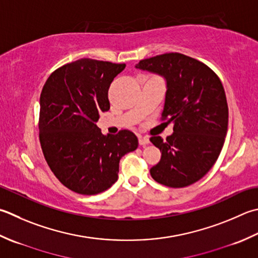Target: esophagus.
<instances>
[{
  "label": "esophagus",
  "instance_id": "obj_1",
  "mask_svg": "<svg viewBox=\"0 0 258 258\" xmlns=\"http://www.w3.org/2000/svg\"><path fill=\"white\" fill-rule=\"evenodd\" d=\"M139 143H140V145L144 146V145L150 143V140H149V138H146V136H139Z\"/></svg>",
  "mask_w": 258,
  "mask_h": 258
}]
</instances>
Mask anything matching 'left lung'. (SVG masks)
<instances>
[{
    "label": "left lung",
    "mask_w": 258,
    "mask_h": 258,
    "mask_svg": "<svg viewBox=\"0 0 258 258\" xmlns=\"http://www.w3.org/2000/svg\"><path fill=\"white\" fill-rule=\"evenodd\" d=\"M135 67L164 77L162 119L174 124L166 141L150 139L162 153L151 176L170 188L197 182L213 168L225 143L228 105L223 84L208 66L179 52L143 59Z\"/></svg>",
    "instance_id": "left-lung-1"
}]
</instances>
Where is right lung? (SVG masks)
<instances>
[{"label":"right lung","mask_w":258,"mask_h":258,"mask_svg":"<svg viewBox=\"0 0 258 258\" xmlns=\"http://www.w3.org/2000/svg\"><path fill=\"white\" fill-rule=\"evenodd\" d=\"M125 63L79 59L49 76L40 95L39 138L60 182L74 192L92 196L118 178L119 160L138 149L131 131L104 135L96 122L109 109L108 89Z\"/></svg>","instance_id":"right-lung-1"}]
</instances>
